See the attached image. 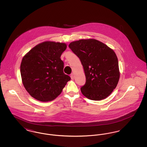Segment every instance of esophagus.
Instances as JSON below:
<instances>
[{"label": "esophagus", "mask_w": 147, "mask_h": 147, "mask_svg": "<svg viewBox=\"0 0 147 147\" xmlns=\"http://www.w3.org/2000/svg\"><path fill=\"white\" fill-rule=\"evenodd\" d=\"M70 78H71V79L72 80H73V79H74V75H73V74H71L70 75Z\"/></svg>", "instance_id": "obj_1"}]
</instances>
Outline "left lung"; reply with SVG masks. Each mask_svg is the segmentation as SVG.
<instances>
[{
	"label": "left lung",
	"instance_id": "8db88e82",
	"mask_svg": "<svg viewBox=\"0 0 147 147\" xmlns=\"http://www.w3.org/2000/svg\"><path fill=\"white\" fill-rule=\"evenodd\" d=\"M69 47L80 59L86 83L81 91L86 98L99 101L108 97L118 84L119 62L113 49L95 39L71 42Z\"/></svg>",
	"mask_w": 147,
	"mask_h": 147
}]
</instances>
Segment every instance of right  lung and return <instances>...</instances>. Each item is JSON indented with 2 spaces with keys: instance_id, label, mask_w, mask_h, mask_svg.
<instances>
[{
  "instance_id": "right-lung-1",
  "label": "right lung",
  "mask_w": 147,
  "mask_h": 147,
  "mask_svg": "<svg viewBox=\"0 0 147 147\" xmlns=\"http://www.w3.org/2000/svg\"><path fill=\"white\" fill-rule=\"evenodd\" d=\"M67 49L65 43L45 41L37 45L23 57L21 65L22 82L35 99L47 102L61 94L70 80L63 73L61 59Z\"/></svg>"
}]
</instances>
